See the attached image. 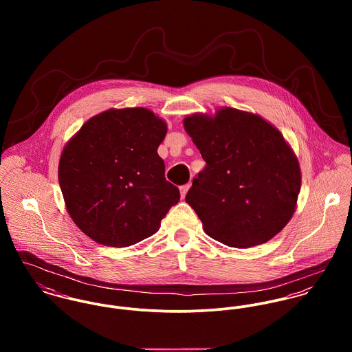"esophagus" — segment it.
Returning a JSON list of instances; mask_svg holds the SVG:
<instances>
[{
    "label": "esophagus",
    "mask_w": 352,
    "mask_h": 352,
    "mask_svg": "<svg viewBox=\"0 0 352 352\" xmlns=\"http://www.w3.org/2000/svg\"><path fill=\"white\" fill-rule=\"evenodd\" d=\"M190 187H191V183H188V184H184V186H182V187H180V194H182V198H184V197H186V194L188 192Z\"/></svg>",
    "instance_id": "34e87169"
}]
</instances>
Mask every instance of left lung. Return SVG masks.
<instances>
[{"instance_id":"8db88e82","label":"left lung","mask_w":352,"mask_h":352,"mask_svg":"<svg viewBox=\"0 0 352 352\" xmlns=\"http://www.w3.org/2000/svg\"><path fill=\"white\" fill-rule=\"evenodd\" d=\"M206 161L186 201L204 232L236 248L267 243L294 214L301 188L298 160L283 135L257 115L222 108L184 119Z\"/></svg>"}]
</instances>
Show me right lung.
I'll return each instance as SVG.
<instances>
[{"label": "right lung", "instance_id": "right-lung-1", "mask_svg": "<svg viewBox=\"0 0 352 352\" xmlns=\"http://www.w3.org/2000/svg\"><path fill=\"white\" fill-rule=\"evenodd\" d=\"M166 124L146 108L89 119L60 155L58 177L74 223L94 241L130 247L154 234L180 201L157 148Z\"/></svg>", "mask_w": 352, "mask_h": 352}]
</instances>
